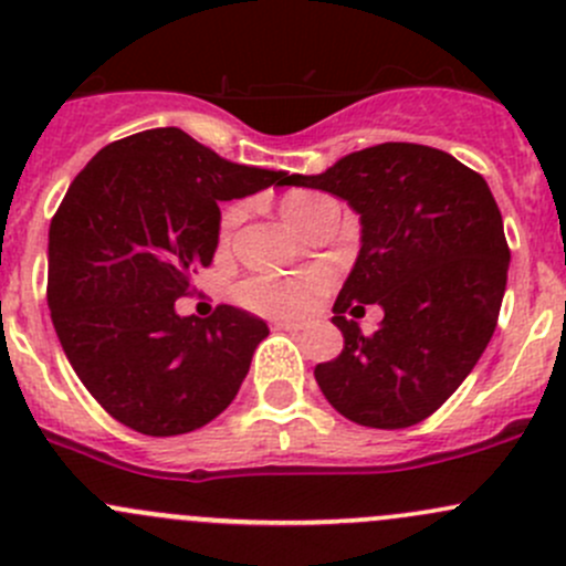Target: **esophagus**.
I'll return each mask as SVG.
<instances>
[{
    "label": "esophagus",
    "mask_w": 566,
    "mask_h": 566,
    "mask_svg": "<svg viewBox=\"0 0 566 566\" xmlns=\"http://www.w3.org/2000/svg\"><path fill=\"white\" fill-rule=\"evenodd\" d=\"M272 326H275V329H283V332H300V329H305V324H302V322H275Z\"/></svg>",
    "instance_id": "obj_1"
}]
</instances>
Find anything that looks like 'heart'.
<instances>
[{
  "instance_id": "heart-1",
  "label": "heart",
  "mask_w": 566,
  "mask_h": 566,
  "mask_svg": "<svg viewBox=\"0 0 566 566\" xmlns=\"http://www.w3.org/2000/svg\"><path fill=\"white\" fill-rule=\"evenodd\" d=\"M329 203V198L318 193H285L281 198V214L285 223L294 231H305L313 214ZM242 220L240 203H231L223 209L218 223V242L229 244L234 237V229ZM335 283V272L318 266V270L302 272V275H250L234 285V300L240 302L244 311H253L259 316L272 318H296L305 316L313 305L332 289Z\"/></svg>"
}]
</instances>
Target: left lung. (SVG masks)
I'll use <instances>...</instances> for the list:
<instances>
[{
	"label": "left lung",
	"instance_id": "1",
	"mask_svg": "<svg viewBox=\"0 0 566 566\" xmlns=\"http://www.w3.org/2000/svg\"><path fill=\"white\" fill-rule=\"evenodd\" d=\"M289 185L332 193L359 214L363 248L332 307L343 352L316 365L324 398L352 422L398 430L447 403L496 329L510 244L491 188L441 149L387 142ZM381 304L365 336L353 322ZM348 315H354L348 319Z\"/></svg>",
	"mask_w": 566,
	"mask_h": 566
}]
</instances>
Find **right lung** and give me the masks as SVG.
Here are the masks:
<instances>
[{
	"instance_id": "right-lung-1",
	"label": "right lung",
	"mask_w": 566,
	"mask_h": 566,
	"mask_svg": "<svg viewBox=\"0 0 566 566\" xmlns=\"http://www.w3.org/2000/svg\"><path fill=\"white\" fill-rule=\"evenodd\" d=\"M289 185L179 127L119 138L70 182L49 231L51 322L75 376L116 422L179 436L229 409L266 324L231 305L177 316L218 248V201Z\"/></svg>"
}]
</instances>
